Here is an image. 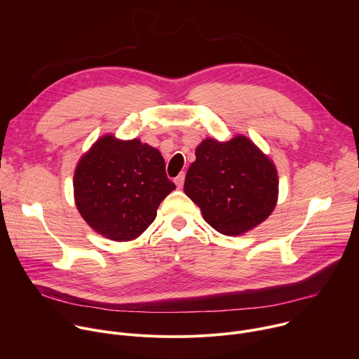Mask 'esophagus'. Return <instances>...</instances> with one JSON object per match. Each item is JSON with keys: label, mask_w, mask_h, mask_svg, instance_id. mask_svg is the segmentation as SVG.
<instances>
[{"label": "esophagus", "mask_w": 359, "mask_h": 359, "mask_svg": "<svg viewBox=\"0 0 359 359\" xmlns=\"http://www.w3.org/2000/svg\"><path fill=\"white\" fill-rule=\"evenodd\" d=\"M175 183H176L177 189H182V187H183V183H184V173H180V175L175 179Z\"/></svg>", "instance_id": "obj_1"}]
</instances>
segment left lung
Here are the masks:
<instances>
[{
  "label": "left lung",
  "instance_id": "1",
  "mask_svg": "<svg viewBox=\"0 0 359 359\" xmlns=\"http://www.w3.org/2000/svg\"><path fill=\"white\" fill-rule=\"evenodd\" d=\"M184 193L216 231L240 236L273 213L278 175L273 161L247 136L236 135L227 142L208 137L196 147Z\"/></svg>",
  "mask_w": 359,
  "mask_h": 359
}]
</instances>
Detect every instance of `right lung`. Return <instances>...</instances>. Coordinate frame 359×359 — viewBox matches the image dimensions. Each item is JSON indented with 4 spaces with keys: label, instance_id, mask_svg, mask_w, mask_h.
I'll return each mask as SVG.
<instances>
[{
    "label": "right lung",
    "instance_id": "add662e5",
    "mask_svg": "<svg viewBox=\"0 0 359 359\" xmlns=\"http://www.w3.org/2000/svg\"><path fill=\"white\" fill-rule=\"evenodd\" d=\"M175 189L156 147L114 135L100 136L82 155L74 175L78 212L97 234L114 241L139 237Z\"/></svg>",
    "mask_w": 359,
    "mask_h": 359
}]
</instances>
